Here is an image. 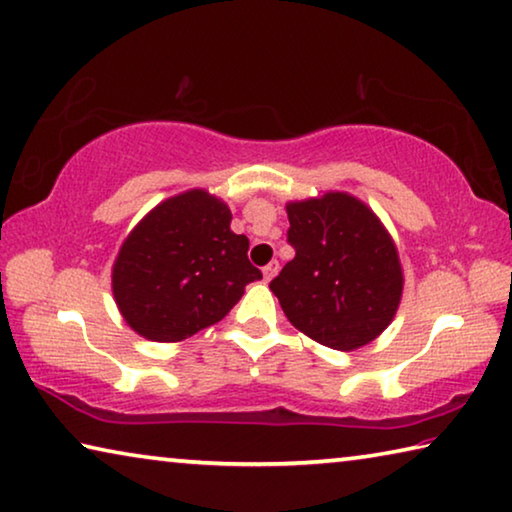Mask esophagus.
I'll return each instance as SVG.
<instances>
[{"label":"esophagus","instance_id":"esophagus-1","mask_svg":"<svg viewBox=\"0 0 512 512\" xmlns=\"http://www.w3.org/2000/svg\"><path fill=\"white\" fill-rule=\"evenodd\" d=\"M278 271H280V264L275 262V259H273V262H269V264H266L264 269H262V273H264V280H266V282L273 280L275 275H278Z\"/></svg>","mask_w":512,"mask_h":512}]
</instances>
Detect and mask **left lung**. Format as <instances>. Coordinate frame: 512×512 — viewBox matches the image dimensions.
<instances>
[{
	"instance_id": "1",
	"label": "left lung",
	"mask_w": 512,
	"mask_h": 512,
	"mask_svg": "<svg viewBox=\"0 0 512 512\" xmlns=\"http://www.w3.org/2000/svg\"><path fill=\"white\" fill-rule=\"evenodd\" d=\"M296 257L271 291L291 326L335 351H355L392 323L403 294L399 253L378 216L342 191L289 202Z\"/></svg>"
}]
</instances>
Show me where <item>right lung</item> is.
I'll return each instance as SVG.
<instances>
[{"label":"right lung","instance_id":"obj_1","mask_svg":"<svg viewBox=\"0 0 512 512\" xmlns=\"http://www.w3.org/2000/svg\"><path fill=\"white\" fill-rule=\"evenodd\" d=\"M230 221L223 200L193 189L161 202L129 232L111 273L129 328L152 342H182L239 303L262 271Z\"/></svg>","mask_w":512,"mask_h":512}]
</instances>
